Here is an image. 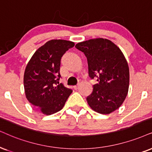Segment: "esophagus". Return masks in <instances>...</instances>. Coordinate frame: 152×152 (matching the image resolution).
Here are the masks:
<instances>
[{"label": "esophagus", "instance_id": "1", "mask_svg": "<svg viewBox=\"0 0 152 152\" xmlns=\"http://www.w3.org/2000/svg\"><path fill=\"white\" fill-rule=\"evenodd\" d=\"M78 88H79V85L74 86V90H77V89H78Z\"/></svg>", "mask_w": 152, "mask_h": 152}]
</instances>
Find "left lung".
Listing matches in <instances>:
<instances>
[{
	"mask_svg": "<svg viewBox=\"0 0 152 152\" xmlns=\"http://www.w3.org/2000/svg\"><path fill=\"white\" fill-rule=\"evenodd\" d=\"M76 48L87 57L88 75L97 78L93 92L88 96V105L102 114H109L121 106L129 88V67L116 45L106 38L80 42Z\"/></svg>",
	"mask_w": 152,
	"mask_h": 152,
	"instance_id": "left-lung-1",
	"label": "left lung"
}]
</instances>
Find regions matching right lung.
<instances>
[{
	"label": "right lung",
	"mask_w": 152,
	"mask_h": 152,
	"mask_svg": "<svg viewBox=\"0 0 152 152\" xmlns=\"http://www.w3.org/2000/svg\"><path fill=\"white\" fill-rule=\"evenodd\" d=\"M74 42L50 40L36 50L28 61L24 74L26 99L43 114L50 115L64 106L72 90L59 84L61 58Z\"/></svg>",
	"instance_id": "add662e5"
}]
</instances>
